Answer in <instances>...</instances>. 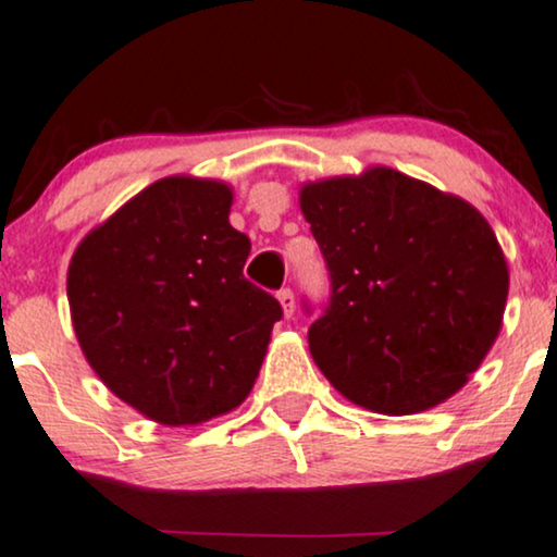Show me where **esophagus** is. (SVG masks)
<instances>
[{
    "label": "esophagus",
    "mask_w": 557,
    "mask_h": 557,
    "mask_svg": "<svg viewBox=\"0 0 557 557\" xmlns=\"http://www.w3.org/2000/svg\"><path fill=\"white\" fill-rule=\"evenodd\" d=\"M277 300H280V306H283L285 317H293V311H296V296H293L290 287H283V290L277 293Z\"/></svg>",
    "instance_id": "esophagus-1"
}]
</instances>
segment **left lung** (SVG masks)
I'll return each instance as SVG.
<instances>
[{"label": "left lung", "instance_id": "1", "mask_svg": "<svg viewBox=\"0 0 557 557\" xmlns=\"http://www.w3.org/2000/svg\"><path fill=\"white\" fill-rule=\"evenodd\" d=\"M300 212L332 280L330 306L308 330L330 384L384 414L457 394L504 326L508 264L491 223L386 165L308 181Z\"/></svg>", "mask_w": 557, "mask_h": 557}]
</instances>
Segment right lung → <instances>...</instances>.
Returning <instances> with one entry per match:
<instances>
[{
    "mask_svg": "<svg viewBox=\"0 0 557 557\" xmlns=\"http://www.w3.org/2000/svg\"><path fill=\"white\" fill-rule=\"evenodd\" d=\"M225 181L169 176L92 227L66 270L72 326L98 379L160 425L249 397L283 308L244 277L251 240Z\"/></svg>",
    "mask_w": 557,
    "mask_h": 557,
    "instance_id": "1",
    "label": "right lung"
}]
</instances>
